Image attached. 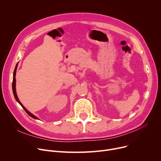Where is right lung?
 I'll return each instance as SVG.
<instances>
[{"label":"right lung","instance_id":"1","mask_svg":"<svg viewBox=\"0 0 161 161\" xmlns=\"http://www.w3.org/2000/svg\"><path fill=\"white\" fill-rule=\"evenodd\" d=\"M18 63H17V64H16V66H15V70H14V74H13V82H12V90H13V93H14V97H15V100H16V101L17 102H18L21 106H22V108L24 109V110L27 112V114H28V115H29L31 117H32V118H34V119H38V118L37 117H36L35 115H34L32 114H31L30 112H29L27 109L25 108L24 106H23V105L21 103V102L19 101V98H18V95H17V93H16V89H15V81H16V80H15V74H16V70H17V68H18Z\"/></svg>","mask_w":161,"mask_h":161}]
</instances>
